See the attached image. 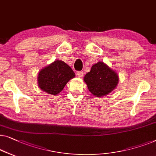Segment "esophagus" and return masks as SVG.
<instances>
[{
    "mask_svg": "<svg viewBox=\"0 0 156 156\" xmlns=\"http://www.w3.org/2000/svg\"><path fill=\"white\" fill-rule=\"evenodd\" d=\"M77 76L79 78H82L83 76V71H78L77 73Z\"/></svg>",
    "mask_w": 156,
    "mask_h": 156,
    "instance_id": "obj_1",
    "label": "esophagus"
}]
</instances>
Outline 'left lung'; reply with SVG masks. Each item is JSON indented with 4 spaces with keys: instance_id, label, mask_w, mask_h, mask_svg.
Masks as SVG:
<instances>
[{
    "instance_id": "8db88e82",
    "label": "left lung",
    "mask_w": 156,
    "mask_h": 156,
    "mask_svg": "<svg viewBox=\"0 0 156 156\" xmlns=\"http://www.w3.org/2000/svg\"><path fill=\"white\" fill-rule=\"evenodd\" d=\"M83 80L89 91L96 97H102L110 93L119 83V76L115 71L102 61L92 66Z\"/></svg>"
}]
</instances>
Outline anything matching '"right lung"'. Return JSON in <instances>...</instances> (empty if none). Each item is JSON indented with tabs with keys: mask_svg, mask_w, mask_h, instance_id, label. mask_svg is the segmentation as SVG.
Returning a JSON list of instances; mask_svg holds the SVG:
<instances>
[{
	"mask_svg": "<svg viewBox=\"0 0 156 156\" xmlns=\"http://www.w3.org/2000/svg\"><path fill=\"white\" fill-rule=\"evenodd\" d=\"M75 76V73L69 65L63 61L56 60L39 72L37 80L41 90L50 95H56Z\"/></svg>",
	"mask_w": 156,
	"mask_h": 156,
	"instance_id": "right-lung-1",
	"label": "right lung"
}]
</instances>
